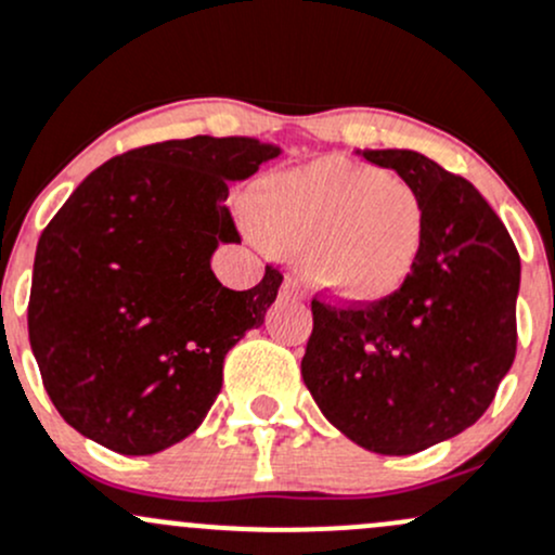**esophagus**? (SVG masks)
Wrapping results in <instances>:
<instances>
[{
    "label": "esophagus",
    "instance_id": "obj_1",
    "mask_svg": "<svg viewBox=\"0 0 555 555\" xmlns=\"http://www.w3.org/2000/svg\"><path fill=\"white\" fill-rule=\"evenodd\" d=\"M279 297H282V300H306V284H302V279L297 276L284 279L282 289H279Z\"/></svg>",
    "mask_w": 555,
    "mask_h": 555
}]
</instances>
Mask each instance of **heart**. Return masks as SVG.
I'll list each match as a JSON object with an SVG mask.
<instances>
[{"label": "heart", "instance_id": "obj_1", "mask_svg": "<svg viewBox=\"0 0 555 555\" xmlns=\"http://www.w3.org/2000/svg\"><path fill=\"white\" fill-rule=\"evenodd\" d=\"M253 212L260 236L306 258L308 282L343 306H375L399 293L428 236L415 185L346 156L260 180Z\"/></svg>", "mask_w": 555, "mask_h": 555}]
</instances>
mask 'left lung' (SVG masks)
<instances>
[{"instance_id":"obj_1","label":"left lung","mask_w":555,"mask_h":555,"mask_svg":"<svg viewBox=\"0 0 555 555\" xmlns=\"http://www.w3.org/2000/svg\"><path fill=\"white\" fill-rule=\"evenodd\" d=\"M356 154L415 185L428 236L412 279L388 300L311 302L300 372L322 415L353 444L415 454L470 428L508 375L521 260L474 183L417 151Z\"/></svg>"}]
</instances>
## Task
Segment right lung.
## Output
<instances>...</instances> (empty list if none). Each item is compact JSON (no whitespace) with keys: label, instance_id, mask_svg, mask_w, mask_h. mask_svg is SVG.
<instances>
[{"label":"right lung","instance_id":"1","mask_svg":"<svg viewBox=\"0 0 555 555\" xmlns=\"http://www.w3.org/2000/svg\"><path fill=\"white\" fill-rule=\"evenodd\" d=\"M282 149L258 138L143 145L77 185L37 244L28 340L72 428L119 454L194 434L223 388L225 353L266 322L282 273L223 287L220 244H238L225 199Z\"/></svg>","mask_w":555,"mask_h":555}]
</instances>
